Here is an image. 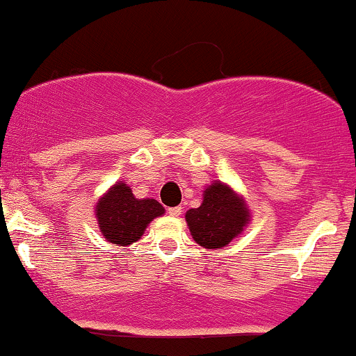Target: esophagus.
<instances>
[{"mask_svg": "<svg viewBox=\"0 0 356 356\" xmlns=\"http://www.w3.org/2000/svg\"><path fill=\"white\" fill-rule=\"evenodd\" d=\"M167 213H169V216H172V217H179L182 213V207H170L169 211H167Z\"/></svg>", "mask_w": 356, "mask_h": 356, "instance_id": "34e87169", "label": "esophagus"}]
</instances>
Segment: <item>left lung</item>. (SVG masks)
<instances>
[{
  "label": "left lung",
  "instance_id": "8db88e82",
  "mask_svg": "<svg viewBox=\"0 0 356 356\" xmlns=\"http://www.w3.org/2000/svg\"><path fill=\"white\" fill-rule=\"evenodd\" d=\"M192 238L204 248H222L243 232L250 212L245 200L227 184L216 181L204 191L200 207L186 213Z\"/></svg>",
  "mask_w": 356,
  "mask_h": 356
}]
</instances>
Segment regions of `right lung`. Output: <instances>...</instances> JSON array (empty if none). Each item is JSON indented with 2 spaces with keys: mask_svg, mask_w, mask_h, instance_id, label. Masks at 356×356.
Returning a JSON list of instances; mask_svg holds the SVG:
<instances>
[{
  "mask_svg": "<svg viewBox=\"0 0 356 356\" xmlns=\"http://www.w3.org/2000/svg\"><path fill=\"white\" fill-rule=\"evenodd\" d=\"M162 213L164 207L156 199H136L122 181L114 184L96 204L101 234L108 242L121 247L139 241L152 219Z\"/></svg>",
  "mask_w": 356,
  "mask_h": 356,
  "instance_id": "obj_1",
  "label": "right lung"
}]
</instances>
